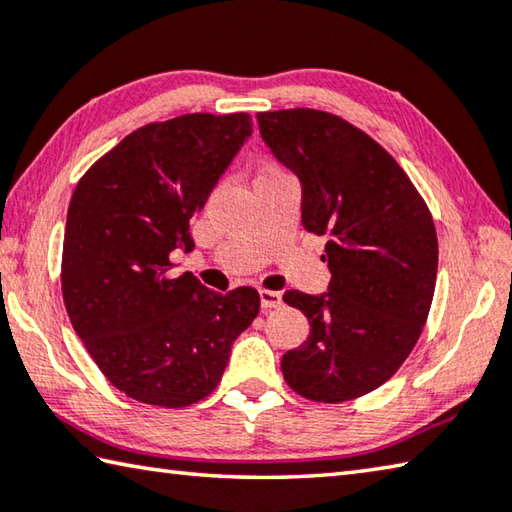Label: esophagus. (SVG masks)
I'll return each instance as SVG.
<instances>
[{
    "mask_svg": "<svg viewBox=\"0 0 512 512\" xmlns=\"http://www.w3.org/2000/svg\"><path fill=\"white\" fill-rule=\"evenodd\" d=\"M259 302H262V309L264 311L275 309V306L282 304V293L266 291V288H262V291H259Z\"/></svg>",
    "mask_w": 512,
    "mask_h": 512,
    "instance_id": "esophagus-1",
    "label": "esophagus"
}]
</instances>
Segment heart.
Wrapping results in <instances>:
<instances>
[{
  "label": "heart",
  "mask_w": 512,
  "mask_h": 512,
  "mask_svg": "<svg viewBox=\"0 0 512 512\" xmlns=\"http://www.w3.org/2000/svg\"><path fill=\"white\" fill-rule=\"evenodd\" d=\"M268 172H275V170H264L262 174H268ZM262 174H259V176H262Z\"/></svg>",
  "instance_id": "1"
}]
</instances>
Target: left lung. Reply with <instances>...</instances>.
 Listing matches in <instances>:
<instances>
[{"label": "left lung", "mask_w": 512, "mask_h": 512, "mask_svg": "<svg viewBox=\"0 0 512 512\" xmlns=\"http://www.w3.org/2000/svg\"><path fill=\"white\" fill-rule=\"evenodd\" d=\"M257 123L300 179L302 226L329 235L327 293H284L311 324L284 353V380L309 401H351L392 378L421 336L439 266L432 215L392 154L347 120L282 109Z\"/></svg>", "instance_id": "obj_1"}]
</instances>
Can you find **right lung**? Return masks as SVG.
I'll list each match as a JSON object with an SVG mask.
<instances>
[{
  "mask_svg": "<svg viewBox=\"0 0 512 512\" xmlns=\"http://www.w3.org/2000/svg\"><path fill=\"white\" fill-rule=\"evenodd\" d=\"M250 134V116L185 114L125 136L89 167L69 203L62 295L98 369L134 401L185 407L219 385L259 293L226 295L174 277L190 219Z\"/></svg>",
  "mask_w": 512,
  "mask_h": 512,
  "instance_id": "right-lung-1",
  "label": "right lung"
}]
</instances>
